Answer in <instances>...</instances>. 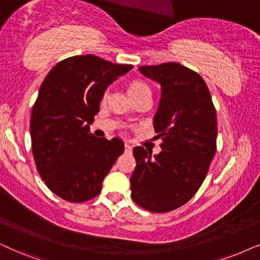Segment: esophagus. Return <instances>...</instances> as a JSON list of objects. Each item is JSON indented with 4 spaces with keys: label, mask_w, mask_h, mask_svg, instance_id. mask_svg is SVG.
Wrapping results in <instances>:
<instances>
[{
    "label": "esophagus",
    "mask_w": 260,
    "mask_h": 260,
    "mask_svg": "<svg viewBox=\"0 0 260 260\" xmlns=\"http://www.w3.org/2000/svg\"><path fill=\"white\" fill-rule=\"evenodd\" d=\"M124 148H125V151H126V153H131V150H133V148L130 147V144H127V143L124 144Z\"/></svg>",
    "instance_id": "esophagus-1"
}]
</instances>
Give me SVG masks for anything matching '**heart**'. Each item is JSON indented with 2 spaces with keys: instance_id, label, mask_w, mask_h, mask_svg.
Returning a JSON list of instances; mask_svg holds the SVG:
<instances>
[{
  "instance_id": "1",
  "label": "heart",
  "mask_w": 260,
  "mask_h": 260,
  "mask_svg": "<svg viewBox=\"0 0 260 260\" xmlns=\"http://www.w3.org/2000/svg\"><path fill=\"white\" fill-rule=\"evenodd\" d=\"M127 93H129V95L133 98L134 100L136 99V98H140L143 95H150V89L144 81L140 79H134L127 83ZM105 100H106V94H104L103 101Z\"/></svg>"
}]
</instances>
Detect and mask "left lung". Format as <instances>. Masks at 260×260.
Returning a JSON list of instances; mask_svg holds the SVG:
<instances>
[{"label":"left lung","instance_id":"left-lung-1","mask_svg":"<svg viewBox=\"0 0 260 260\" xmlns=\"http://www.w3.org/2000/svg\"><path fill=\"white\" fill-rule=\"evenodd\" d=\"M138 69L161 85L154 127L162 150L153 156L143 147L134 148L131 198L148 211L168 212L187 203L207 177L216 153V109L193 70L175 62Z\"/></svg>","mask_w":260,"mask_h":260}]
</instances>
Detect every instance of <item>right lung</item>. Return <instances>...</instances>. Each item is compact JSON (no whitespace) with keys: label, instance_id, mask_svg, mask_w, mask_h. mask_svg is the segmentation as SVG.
I'll use <instances>...</instances> for the list:
<instances>
[{"label":"right lung","instance_id":"obj_1","mask_svg":"<svg viewBox=\"0 0 260 260\" xmlns=\"http://www.w3.org/2000/svg\"><path fill=\"white\" fill-rule=\"evenodd\" d=\"M133 69L93 55L60 60L40 86L31 114L35 162L53 193L72 203L93 200L101 191L124 144L119 138L89 133L110 83Z\"/></svg>","mask_w":260,"mask_h":260}]
</instances>
